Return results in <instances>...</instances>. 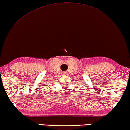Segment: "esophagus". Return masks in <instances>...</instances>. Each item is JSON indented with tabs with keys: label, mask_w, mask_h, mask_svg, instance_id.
I'll list each match as a JSON object with an SVG mask.
<instances>
[{
	"label": "esophagus",
	"mask_w": 130,
	"mask_h": 130,
	"mask_svg": "<svg viewBox=\"0 0 130 130\" xmlns=\"http://www.w3.org/2000/svg\"><path fill=\"white\" fill-rule=\"evenodd\" d=\"M62 74H63V75H67V72H63V73H62Z\"/></svg>",
	"instance_id": "obj_1"
}]
</instances>
